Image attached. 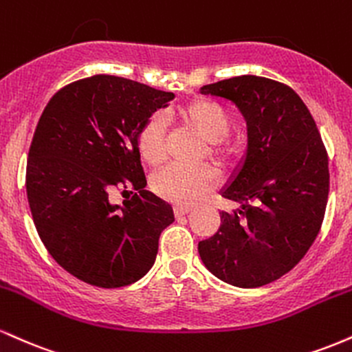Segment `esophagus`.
I'll return each mask as SVG.
<instances>
[{
	"label": "esophagus",
	"mask_w": 352,
	"mask_h": 352,
	"mask_svg": "<svg viewBox=\"0 0 352 352\" xmlns=\"http://www.w3.org/2000/svg\"><path fill=\"white\" fill-rule=\"evenodd\" d=\"M190 210L192 208H190L188 205H177V207H173V213H175V217H184L187 215Z\"/></svg>",
	"instance_id": "34e87169"
}]
</instances>
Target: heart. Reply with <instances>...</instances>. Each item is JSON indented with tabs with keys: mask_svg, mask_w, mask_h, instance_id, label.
<instances>
[{
	"mask_svg": "<svg viewBox=\"0 0 352 352\" xmlns=\"http://www.w3.org/2000/svg\"><path fill=\"white\" fill-rule=\"evenodd\" d=\"M177 117L192 129L204 142L208 144L210 155L218 160H228L240 148L238 140L228 137V112L218 102L208 99H193L177 109ZM137 148L145 164L157 165L164 159V122L159 117L151 119L137 134ZM217 177L210 168H192L170 165L152 177V190L162 199L179 205L199 200L204 193L215 187Z\"/></svg>",
	"mask_w": 352,
	"mask_h": 352,
	"instance_id": "b5f03b06",
	"label": "heart"
}]
</instances>
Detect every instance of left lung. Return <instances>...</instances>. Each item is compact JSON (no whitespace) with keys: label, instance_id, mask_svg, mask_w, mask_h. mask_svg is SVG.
I'll return each mask as SVG.
<instances>
[{"label":"left lung","instance_id":"8db88e82","mask_svg":"<svg viewBox=\"0 0 352 352\" xmlns=\"http://www.w3.org/2000/svg\"><path fill=\"white\" fill-rule=\"evenodd\" d=\"M201 94L232 100L248 147L221 197L240 204L199 243L208 272L238 288L268 285L301 261L316 240L329 193L328 152L300 96L258 76L218 80Z\"/></svg>","mask_w":352,"mask_h":352}]
</instances>
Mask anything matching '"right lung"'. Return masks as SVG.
<instances>
[{
    "label": "right lung",
    "mask_w": 352,
    "mask_h": 352,
    "mask_svg": "<svg viewBox=\"0 0 352 352\" xmlns=\"http://www.w3.org/2000/svg\"><path fill=\"white\" fill-rule=\"evenodd\" d=\"M173 98L98 74L67 84L44 107L28 153V201L46 250L78 280L120 288L152 268L173 210L145 190L137 134ZM112 186L136 193L112 206Z\"/></svg>",
    "instance_id": "right-lung-1"
}]
</instances>
